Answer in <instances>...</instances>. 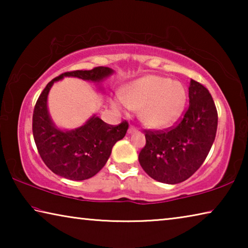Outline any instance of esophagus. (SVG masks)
Returning <instances> with one entry per match:
<instances>
[{
    "mask_svg": "<svg viewBox=\"0 0 248 248\" xmlns=\"http://www.w3.org/2000/svg\"><path fill=\"white\" fill-rule=\"evenodd\" d=\"M134 132H137V129L134 128L133 125H130L129 129H128V133H129V134H132V133H134Z\"/></svg>",
    "mask_w": 248,
    "mask_h": 248,
    "instance_id": "1",
    "label": "esophagus"
}]
</instances>
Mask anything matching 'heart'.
Returning a JSON list of instances; mask_svg holds the SVG:
<instances>
[{
	"instance_id": "heart-1",
	"label": "heart",
	"mask_w": 248,
	"mask_h": 248,
	"mask_svg": "<svg viewBox=\"0 0 248 248\" xmlns=\"http://www.w3.org/2000/svg\"><path fill=\"white\" fill-rule=\"evenodd\" d=\"M187 92L180 82L158 75H146L124 87V95L112 99L118 111L140 110V119L151 129L170 127L184 110Z\"/></svg>"
}]
</instances>
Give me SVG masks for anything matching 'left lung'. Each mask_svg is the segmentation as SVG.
<instances>
[{
  "instance_id": "left-lung-1",
  "label": "left lung",
  "mask_w": 248,
  "mask_h": 248,
  "mask_svg": "<svg viewBox=\"0 0 248 248\" xmlns=\"http://www.w3.org/2000/svg\"><path fill=\"white\" fill-rule=\"evenodd\" d=\"M189 107L182 121L165 131H146L139 154L142 169L159 183L175 185L190 177L202 165L215 142L217 112L212 96L190 79Z\"/></svg>"
}]
</instances>
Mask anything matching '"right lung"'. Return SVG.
<instances>
[{
	"instance_id": "1",
	"label": "right lung",
	"mask_w": 248,
	"mask_h": 248,
	"mask_svg": "<svg viewBox=\"0 0 248 248\" xmlns=\"http://www.w3.org/2000/svg\"><path fill=\"white\" fill-rule=\"evenodd\" d=\"M112 73L114 70L107 66L66 72L49 82L40 94L33 109L32 134L41 158L54 174L71 180L93 177L107 163L116 142L125 136L128 123L111 125L93 115L78 128H59L48 110V95L52 85L63 78H78L99 85Z\"/></svg>"
}]
</instances>
